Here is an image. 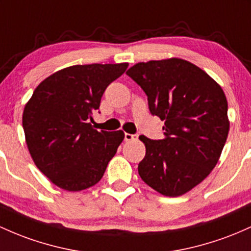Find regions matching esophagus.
<instances>
[{"mask_svg":"<svg viewBox=\"0 0 251 251\" xmlns=\"http://www.w3.org/2000/svg\"><path fill=\"white\" fill-rule=\"evenodd\" d=\"M124 139H125V142H131V140H136V139H138V134L125 133V136H124Z\"/></svg>","mask_w":251,"mask_h":251,"instance_id":"esophagus-1","label":"esophagus"}]
</instances>
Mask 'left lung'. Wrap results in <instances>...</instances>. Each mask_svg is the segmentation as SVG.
<instances>
[{
	"label": "left lung",
	"mask_w": 251,
	"mask_h": 251,
	"mask_svg": "<svg viewBox=\"0 0 251 251\" xmlns=\"http://www.w3.org/2000/svg\"><path fill=\"white\" fill-rule=\"evenodd\" d=\"M126 75L144 90L151 114L164 120L163 139L139 137L147 148L140 177L166 197L182 195L210 174L226 142L224 92L205 71L178 58L138 63Z\"/></svg>",
	"instance_id": "obj_1"
}]
</instances>
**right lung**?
<instances>
[{
	"instance_id": "add662e5",
	"label": "right lung",
	"mask_w": 251,
	"mask_h": 251,
	"mask_svg": "<svg viewBox=\"0 0 251 251\" xmlns=\"http://www.w3.org/2000/svg\"><path fill=\"white\" fill-rule=\"evenodd\" d=\"M120 64L74 65L35 88L23 126L38 169L59 188L78 192L101 180L124 139L123 131L94 130L90 121L104 90L127 69Z\"/></svg>"
}]
</instances>
